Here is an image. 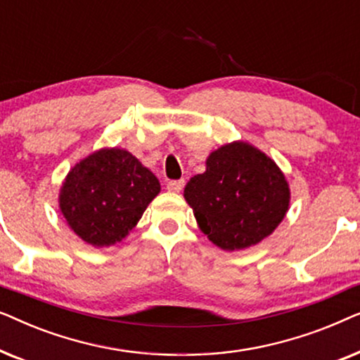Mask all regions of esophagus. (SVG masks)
Instances as JSON below:
<instances>
[{
    "instance_id": "obj_1",
    "label": "esophagus",
    "mask_w": 360,
    "mask_h": 360,
    "mask_svg": "<svg viewBox=\"0 0 360 360\" xmlns=\"http://www.w3.org/2000/svg\"><path fill=\"white\" fill-rule=\"evenodd\" d=\"M185 185V180H170L169 184H167V190L169 191H174V193H179L184 188Z\"/></svg>"
}]
</instances>
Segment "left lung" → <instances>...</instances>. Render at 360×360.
Instances as JSON below:
<instances>
[{"mask_svg":"<svg viewBox=\"0 0 360 360\" xmlns=\"http://www.w3.org/2000/svg\"><path fill=\"white\" fill-rule=\"evenodd\" d=\"M184 196L200 229L224 250L259 244L282 223L290 188L277 164L248 142L226 144L191 176Z\"/></svg>","mask_w":360,"mask_h":360,"instance_id":"obj_1","label":"left lung"}]
</instances>
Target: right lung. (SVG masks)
<instances>
[{"label":"right lung","instance_id":"obj_1","mask_svg":"<svg viewBox=\"0 0 360 360\" xmlns=\"http://www.w3.org/2000/svg\"><path fill=\"white\" fill-rule=\"evenodd\" d=\"M159 191L149 169L131 152L112 147L93 152L68 172L58 206L78 238L108 248L129 234Z\"/></svg>","mask_w":360,"mask_h":360}]
</instances>
